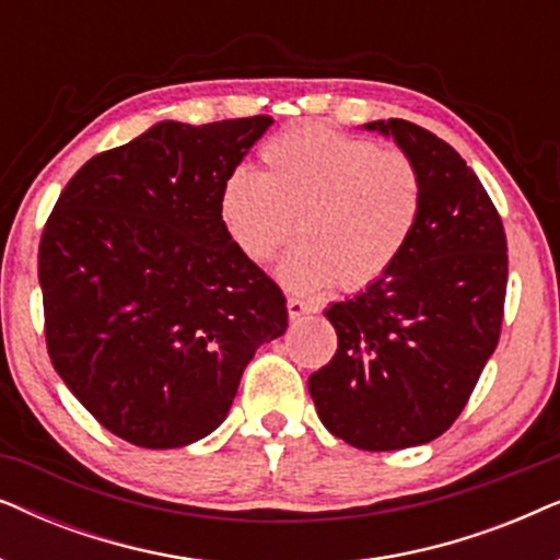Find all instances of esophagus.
I'll return each mask as SVG.
<instances>
[{
    "label": "esophagus",
    "instance_id": "esophagus-1",
    "mask_svg": "<svg viewBox=\"0 0 560 560\" xmlns=\"http://www.w3.org/2000/svg\"><path fill=\"white\" fill-rule=\"evenodd\" d=\"M313 311H316V308H313L311 303L298 301V298H290V301H288V316H290V320L308 316V313H313Z\"/></svg>",
    "mask_w": 560,
    "mask_h": 560
}]
</instances>
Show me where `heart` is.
I'll return each instance as SVG.
<instances>
[{"mask_svg":"<svg viewBox=\"0 0 560 560\" xmlns=\"http://www.w3.org/2000/svg\"><path fill=\"white\" fill-rule=\"evenodd\" d=\"M259 163V173L236 167L226 175L219 213L257 265L270 262L295 229L301 242L280 265V280L293 293H318L334 282L349 293L370 288L416 236L425 183L400 150L303 125L275 135Z\"/></svg>","mask_w":560,"mask_h":560,"instance_id":"heart-1","label":"heart"}]
</instances>
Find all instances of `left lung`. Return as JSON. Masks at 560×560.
<instances>
[{"label": "left lung", "instance_id": "obj_1", "mask_svg": "<svg viewBox=\"0 0 560 560\" xmlns=\"http://www.w3.org/2000/svg\"><path fill=\"white\" fill-rule=\"evenodd\" d=\"M364 129L416 160L423 217L389 275L326 311L339 349L311 374L308 393L336 439L397 451L448 431L497 349L508 240L492 198L448 142L405 119Z\"/></svg>", "mask_w": 560, "mask_h": 560}]
</instances>
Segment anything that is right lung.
Wrapping results in <instances>:
<instances>
[{
	"mask_svg": "<svg viewBox=\"0 0 560 560\" xmlns=\"http://www.w3.org/2000/svg\"><path fill=\"white\" fill-rule=\"evenodd\" d=\"M272 117L160 121L91 158L43 229L50 362L127 443L188 446L224 423L244 366L288 328L285 295L219 213Z\"/></svg>",
	"mask_w": 560,
	"mask_h": 560,
	"instance_id": "1",
	"label": "right lung"
}]
</instances>
